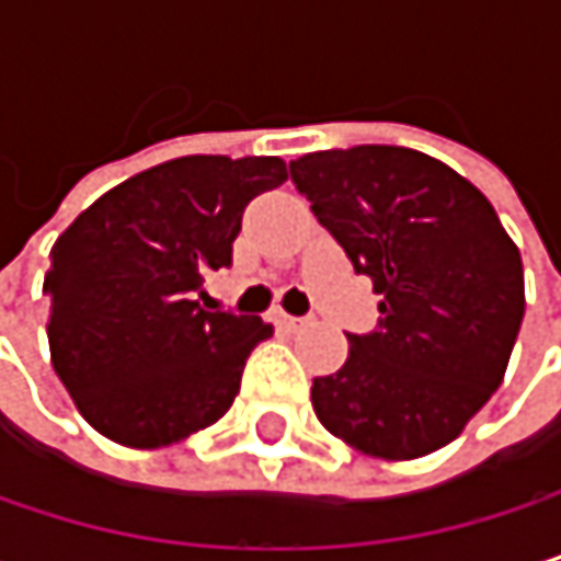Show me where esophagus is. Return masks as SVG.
Masks as SVG:
<instances>
[{
    "mask_svg": "<svg viewBox=\"0 0 561 561\" xmlns=\"http://www.w3.org/2000/svg\"><path fill=\"white\" fill-rule=\"evenodd\" d=\"M279 324H285L288 331H301V328H308L311 324V318H295V314H279Z\"/></svg>",
    "mask_w": 561,
    "mask_h": 561,
    "instance_id": "obj_1",
    "label": "esophagus"
}]
</instances>
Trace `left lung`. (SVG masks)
I'll return each instance as SVG.
<instances>
[{
    "instance_id": "left-lung-1",
    "label": "left lung",
    "mask_w": 561,
    "mask_h": 561,
    "mask_svg": "<svg viewBox=\"0 0 561 561\" xmlns=\"http://www.w3.org/2000/svg\"><path fill=\"white\" fill-rule=\"evenodd\" d=\"M295 187L380 301L311 383L321 425L351 448L412 461L455 442L504 383L526 295L523 260L491 201L445 162L402 146L295 159Z\"/></svg>"
}]
</instances>
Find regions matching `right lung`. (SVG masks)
I'll return each instance as SVG.
<instances>
[{"instance_id": "add662e5", "label": "right lung", "mask_w": 561, "mask_h": 561, "mask_svg": "<svg viewBox=\"0 0 561 561\" xmlns=\"http://www.w3.org/2000/svg\"><path fill=\"white\" fill-rule=\"evenodd\" d=\"M288 178L276 156H184L96 197L51 247V364L80 415L126 448H165L237 399L256 314L201 308L243 207Z\"/></svg>"}]
</instances>
